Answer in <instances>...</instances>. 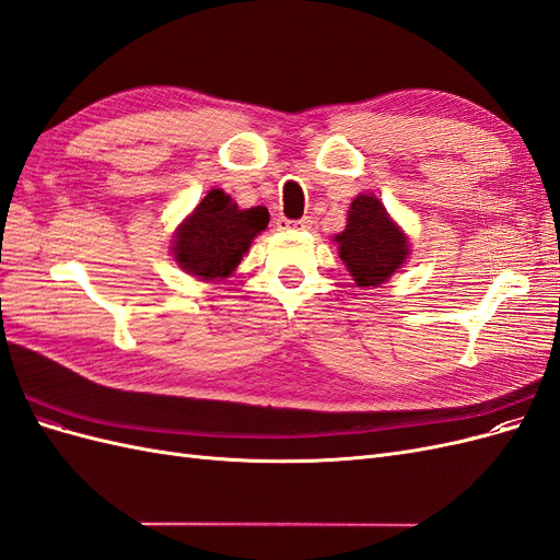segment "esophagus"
<instances>
[{
	"label": "esophagus",
	"instance_id": "obj_1",
	"mask_svg": "<svg viewBox=\"0 0 560 560\" xmlns=\"http://www.w3.org/2000/svg\"><path fill=\"white\" fill-rule=\"evenodd\" d=\"M276 226H278V231H292V229L308 231L313 226V219L311 217H303V219H296V222H292V219L280 217L278 222H276Z\"/></svg>",
	"mask_w": 560,
	"mask_h": 560
}]
</instances>
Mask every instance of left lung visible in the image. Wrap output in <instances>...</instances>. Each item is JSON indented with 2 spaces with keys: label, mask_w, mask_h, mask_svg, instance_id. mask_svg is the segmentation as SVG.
Returning <instances> with one entry per match:
<instances>
[{
  "label": "left lung",
  "mask_w": 560,
  "mask_h": 560,
  "mask_svg": "<svg viewBox=\"0 0 560 560\" xmlns=\"http://www.w3.org/2000/svg\"><path fill=\"white\" fill-rule=\"evenodd\" d=\"M338 254L358 287H378L409 257V238L387 214L383 202L360 194L350 202L346 231L338 233Z\"/></svg>",
  "instance_id": "obj_1"
}]
</instances>
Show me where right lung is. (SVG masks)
Listing matches in <instances>:
<instances>
[{"label":"right lung","instance_id":"right-lung-1","mask_svg":"<svg viewBox=\"0 0 560 560\" xmlns=\"http://www.w3.org/2000/svg\"><path fill=\"white\" fill-rule=\"evenodd\" d=\"M266 226V208L241 210L229 194L212 189L179 224L173 241L175 261L200 280L229 278L243 261L254 235Z\"/></svg>","mask_w":560,"mask_h":560}]
</instances>
